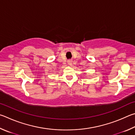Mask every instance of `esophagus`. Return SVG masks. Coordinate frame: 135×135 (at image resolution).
Listing matches in <instances>:
<instances>
[{
  "instance_id": "esophagus-1",
  "label": "esophagus",
  "mask_w": 135,
  "mask_h": 135,
  "mask_svg": "<svg viewBox=\"0 0 135 135\" xmlns=\"http://www.w3.org/2000/svg\"><path fill=\"white\" fill-rule=\"evenodd\" d=\"M68 63L69 65H72V61L71 60H69L68 61Z\"/></svg>"
}]
</instances>
